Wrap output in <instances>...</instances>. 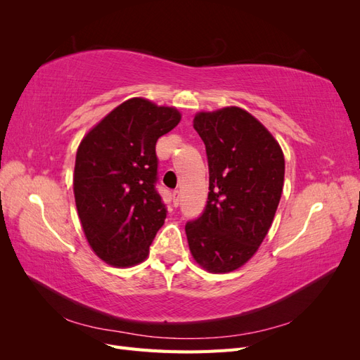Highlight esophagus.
Here are the masks:
<instances>
[{
	"instance_id": "esophagus-1",
	"label": "esophagus",
	"mask_w": 360,
	"mask_h": 360,
	"mask_svg": "<svg viewBox=\"0 0 360 360\" xmlns=\"http://www.w3.org/2000/svg\"><path fill=\"white\" fill-rule=\"evenodd\" d=\"M179 204H180V193H179V191H174L172 192V205L179 207Z\"/></svg>"
}]
</instances>
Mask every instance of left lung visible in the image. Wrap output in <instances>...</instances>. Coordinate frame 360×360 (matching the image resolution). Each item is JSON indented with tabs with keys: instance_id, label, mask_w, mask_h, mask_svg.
Wrapping results in <instances>:
<instances>
[{
	"instance_id": "left-lung-1",
	"label": "left lung",
	"mask_w": 360,
	"mask_h": 360,
	"mask_svg": "<svg viewBox=\"0 0 360 360\" xmlns=\"http://www.w3.org/2000/svg\"><path fill=\"white\" fill-rule=\"evenodd\" d=\"M193 129L209 159V195L204 213L184 230L193 259L210 274H228L245 266L266 238L285 159L275 136L243 108L200 111Z\"/></svg>"
}]
</instances>
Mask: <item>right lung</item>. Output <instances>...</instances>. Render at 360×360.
<instances>
[{"label": "right lung", "mask_w": 360, "mask_h": 360, "mask_svg": "<svg viewBox=\"0 0 360 360\" xmlns=\"http://www.w3.org/2000/svg\"><path fill=\"white\" fill-rule=\"evenodd\" d=\"M181 114L132 97L85 134L75 159L73 193L93 252L114 267H132L148 257L167 209L155 189L158 139Z\"/></svg>", "instance_id": "add662e5"}]
</instances>
